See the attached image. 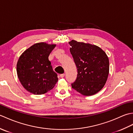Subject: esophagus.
Masks as SVG:
<instances>
[{
  "instance_id": "obj_1",
  "label": "esophagus",
  "mask_w": 133,
  "mask_h": 133,
  "mask_svg": "<svg viewBox=\"0 0 133 133\" xmlns=\"http://www.w3.org/2000/svg\"><path fill=\"white\" fill-rule=\"evenodd\" d=\"M64 75H65L64 74H62L60 75V77H61V78H63L64 77Z\"/></svg>"
}]
</instances>
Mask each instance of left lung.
<instances>
[{
	"mask_svg": "<svg viewBox=\"0 0 133 133\" xmlns=\"http://www.w3.org/2000/svg\"><path fill=\"white\" fill-rule=\"evenodd\" d=\"M70 52L78 70L72 88L84 96L97 94L102 89L109 74V60L99 47L72 40Z\"/></svg>",
	"mask_w": 133,
	"mask_h": 133,
	"instance_id": "8db88e82",
	"label": "left lung"
}]
</instances>
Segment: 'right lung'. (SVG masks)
<instances>
[{
  "label": "right lung",
  "mask_w": 133,
  "mask_h": 133,
  "mask_svg": "<svg viewBox=\"0 0 133 133\" xmlns=\"http://www.w3.org/2000/svg\"><path fill=\"white\" fill-rule=\"evenodd\" d=\"M55 46L56 44L40 42L33 44L20 56L16 64L17 74L27 91L41 95L55 86L58 78L49 56Z\"/></svg>",
  "instance_id": "right-lung-1"
}]
</instances>
